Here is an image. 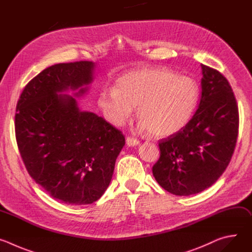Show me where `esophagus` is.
<instances>
[{
	"label": "esophagus",
	"mask_w": 252,
	"mask_h": 252,
	"mask_svg": "<svg viewBox=\"0 0 252 252\" xmlns=\"http://www.w3.org/2000/svg\"><path fill=\"white\" fill-rule=\"evenodd\" d=\"M126 145H127L128 147H134V146L139 145V140L136 139V138H134V137H131V136H127L126 139Z\"/></svg>",
	"instance_id": "1"
}]
</instances>
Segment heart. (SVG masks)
<instances>
[{"label":"heart","instance_id":"1","mask_svg":"<svg viewBox=\"0 0 252 252\" xmlns=\"http://www.w3.org/2000/svg\"><path fill=\"white\" fill-rule=\"evenodd\" d=\"M199 97L200 89L194 79L178 76L166 67L142 68L123 75L116 88H104L98 105L115 126L125 124L137 106L140 128L167 137L190 123Z\"/></svg>","mask_w":252,"mask_h":252}]
</instances>
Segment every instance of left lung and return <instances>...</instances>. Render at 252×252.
Wrapping results in <instances>:
<instances>
[{"mask_svg": "<svg viewBox=\"0 0 252 252\" xmlns=\"http://www.w3.org/2000/svg\"><path fill=\"white\" fill-rule=\"evenodd\" d=\"M201 95L190 123L159 140L160 157L153 166L158 185L181 196L211 187L233 155L239 116L232 89L219 70L201 64Z\"/></svg>", "mask_w": 252, "mask_h": 252, "instance_id": "obj_1", "label": "left lung"}]
</instances>
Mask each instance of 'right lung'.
<instances>
[{"label": "right lung", "mask_w": 252, "mask_h": 252, "mask_svg": "<svg viewBox=\"0 0 252 252\" xmlns=\"http://www.w3.org/2000/svg\"><path fill=\"white\" fill-rule=\"evenodd\" d=\"M94 67L88 61L51 65L28 83L17 103L16 138L29 174L67 204H91L103 194L126 143L121 130L59 94H85Z\"/></svg>", "instance_id": "1"}]
</instances>
